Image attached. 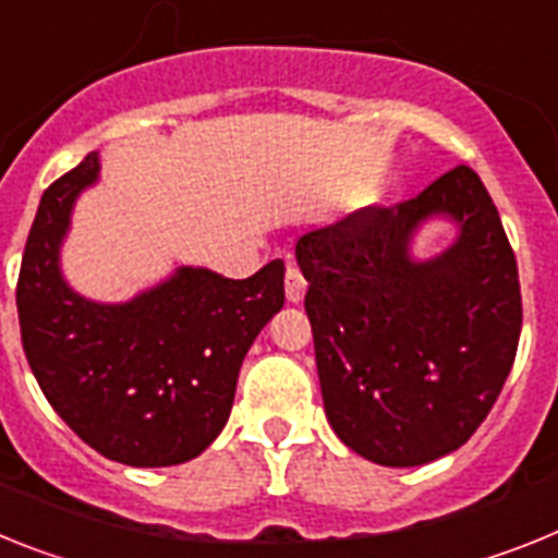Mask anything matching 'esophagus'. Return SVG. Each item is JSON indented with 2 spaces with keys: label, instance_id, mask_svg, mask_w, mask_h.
Returning <instances> with one entry per match:
<instances>
[{
  "label": "esophagus",
  "instance_id": "1",
  "mask_svg": "<svg viewBox=\"0 0 558 558\" xmlns=\"http://www.w3.org/2000/svg\"><path fill=\"white\" fill-rule=\"evenodd\" d=\"M304 290H307V282H304L302 270L290 265L288 274H284V296L290 304H299L304 299Z\"/></svg>",
  "mask_w": 558,
  "mask_h": 558
}]
</instances>
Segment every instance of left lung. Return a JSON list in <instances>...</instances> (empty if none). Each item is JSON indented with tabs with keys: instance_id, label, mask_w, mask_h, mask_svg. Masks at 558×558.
<instances>
[{
	"instance_id": "1",
	"label": "left lung",
	"mask_w": 558,
	"mask_h": 558,
	"mask_svg": "<svg viewBox=\"0 0 558 558\" xmlns=\"http://www.w3.org/2000/svg\"><path fill=\"white\" fill-rule=\"evenodd\" d=\"M432 221H449L452 242L417 257ZM296 262L341 442L389 469L460 449L492 412L522 330L517 259L477 171L457 166L395 211L304 233Z\"/></svg>"
}]
</instances>
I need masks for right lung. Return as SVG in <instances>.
<instances>
[{
    "instance_id": "obj_1",
    "label": "right lung",
    "mask_w": 558,
    "mask_h": 558,
    "mask_svg": "<svg viewBox=\"0 0 558 558\" xmlns=\"http://www.w3.org/2000/svg\"><path fill=\"white\" fill-rule=\"evenodd\" d=\"M101 178L89 151L41 194L16 307L27 364L61 421L135 469L194 460L228 423L247 350L284 304V262L247 279L178 265L126 302L66 282L61 247L78 197Z\"/></svg>"
}]
</instances>
